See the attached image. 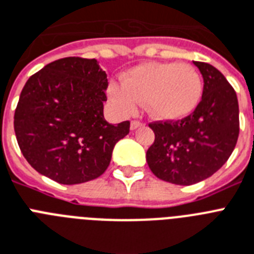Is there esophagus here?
Masks as SVG:
<instances>
[{
  "instance_id": "1",
  "label": "esophagus",
  "mask_w": 254,
  "mask_h": 254,
  "mask_svg": "<svg viewBox=\"0 0 254 254\" xmlns=\"http://www.w3.org/2000/svg\"><path fill=\"white\" fill-rule=\"evenodd\" d=\"M144 123L140 122V121H132L131 122V129H136L137 127H140V126H142Z\"/></svg>"
}]
</instances>
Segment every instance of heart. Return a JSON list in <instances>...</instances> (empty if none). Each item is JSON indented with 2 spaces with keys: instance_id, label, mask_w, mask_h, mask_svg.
Listing matches in <instances>:
<instances>
[{
  "instance_id": "1",
  "label": "heart",
  "mask_w": 254,
  "mask_h": 254,
  "mask_svg": "<svg viewBox=\"0 0 254 254\" xmlns=\"http://www.w3.org/2000/svg\"><path fill=\"white\" fill-rule=\"evenodd\" d=\"M109 96L123 114H131L137 102L160 119H179L197 108L202 96V79L186 64H144L123 76L122 84L112 83Z\"/></svg>"
}]
</instances>
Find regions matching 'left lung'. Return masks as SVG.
<instances>
[{"mask_svg":"<svg viewBox=\"0 0 254 254\" xmlns=\"http://www.w3.org/2000/svg\"><path fill=\"white\" fill-rule=\"evenodd\" d=\"M193 64L204 77L197 108L178 121L149 123L156 137L146 150L148 166L157 178L180 186L198 183L221 169L240 128L235 89L214 66Z\"/></svg>","mask_w":254,"mask_h":254,"instance_id":"1","label":"left lung"}]
</instances>
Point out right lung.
<instances>
[{
	"label": "right lung",
	"mask_w": 254,
	"mask_h": 254,
	"mask_svg": "<svg viewBox=\"0 0 254 254\" xmlns=\"http://www.w3.org/2000/svg\"><path fill=\"white\" fill-rule=\"evenodd\" d=\"M106 72L97 60L66 57L33 74L14 114L18 145L37 173L61 184L93 180L108 169L129 121L104 118Z\"/></svg>",
	"instance_id": "right-lung-1"
}]
</instances>
